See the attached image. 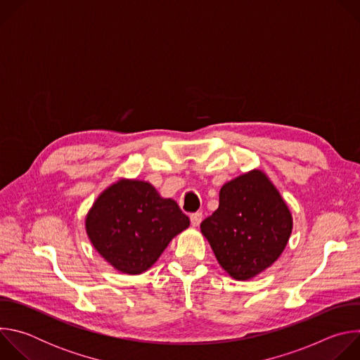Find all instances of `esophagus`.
<instances>
[{"label": "esophagus", "instance_id": "obj_1", "mask_svg": "<svg viewBox=\"0 0 360 360\" xmlns=\"http://www.w3.org/2000/svg\"><path fill=\"white\" fill-rule=\"evenodd\" d=\"M202 212L200 211H198V212H193V214H191L189 215V218H191V224L193 225V226H199V224H200V221H202Z\"/></svg>", "mask_w": 360, "mask_h": 360}]
</instances>
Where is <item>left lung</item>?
<instances>
[{
    "label": "left lung",
    "mask_w": 360,
    "mask_h": 360,
    "mask_svg": "<svg viewBox=\"0 0 360 360\" xmlns=\"http://www.w3.org/2000/svg\"><path fill=\"white\" fill-rule=\"evenodd\" d=\"M219 265L235 279L269 268L285 249L292 217L278 189L261 171L225 184L219 208L200 224Z\"/></svg>",
    "instance_id": "8db88e82"
}]
</instances>
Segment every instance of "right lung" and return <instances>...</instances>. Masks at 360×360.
Instances as JSON below:
<instances>
[{
  "label": "right lung",
  "instance_id": "right-lung-1",
  "mask_svg": "<svg viewBox=\"0 0 360 360\" xmlns=\"http://www.w3.org/2000/svg\"><path fill=\"white\" fill-rule=\"evenodd\" d=\"M189 226V218L172 199L150 184L120 181L95 200L86 217V233L95 249L118 271L145 272L171 239Z\"/></svg>",
  "mask_w": 360,
  "mask_h": 360
}]
</instances>
